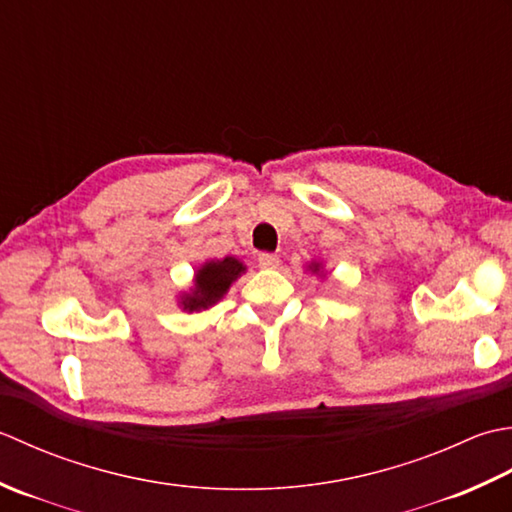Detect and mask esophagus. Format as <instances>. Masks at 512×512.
Segmentation results:
<instances>
[{"label": "esophagus", "mask_w": 512, "mask_h": 512, "mask_svg": "<svg viewBox=\"0 0 512 512\" xmlns=\"http://www.w3.org/2000/svg\"><path fill=\"white\" fill-rule=\"evenodd\" d=\"M258 265L263 267V269H276L280 265V256L278 254H269V252L258 254Z\"/></svg>", "instance_id": "34e87169"}]
</instances>
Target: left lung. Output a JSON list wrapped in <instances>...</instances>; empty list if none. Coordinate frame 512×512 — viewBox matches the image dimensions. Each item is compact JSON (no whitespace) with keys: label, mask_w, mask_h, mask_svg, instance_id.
I'll use <instances>...</instances> for the list:
<instances>
[{"label":"left lung","mask_w":512,"mask_h":512,"mask_svg":"<svg viewBox=\"0 0 512 512\" xmlns=\"http://www.w3.org/2000/svg\"><path fill=\"white\" fill-rule=\"evenodd\" d=\"M309 269H311V271H316V274H318V271H320V263H311V265H309Z\"/></svg>","instance_id":"left-lung-1"}]
</instances>
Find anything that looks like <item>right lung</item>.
<instances>
[{
    "label": "right lung",
    "instance_id": "add662e5",
    "mask_svg": "<svg viewBox=\"0 0 512 512\" xmlns=\"http://www.w3.org/2000/svg\"><path fill=\"white\" fill-rule=\"evenodd\" d=\"M245 274V265L234 256H225L223 260H210L194 276V287L190 294L181 296L183 311H201L216 305L221 300L227 289L232 287L234 280Z\"/></svg>",
    "mask_w": 512,
    "mask_h": 512
}]
</instances>
